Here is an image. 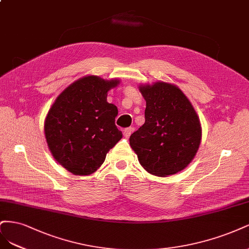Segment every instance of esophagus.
Listing matches in <instances>:
<instances>
[{"mask_svg": "<svg viewBox=\"0 0 249 249\" xmlns=\"http://www.w3.org/2000/svg\"><path fill=\"white\" fill-rule=\"evenodd\" d=\"M133 128L132 127H128V128H125V129L123 130V134H124V136L125 138H129L130 136V134L133 132Z\"/></svg>", "mask_w": 249, "mask_h": 249, "instance_id": "1", "label": "esophagus"}]
</instances>
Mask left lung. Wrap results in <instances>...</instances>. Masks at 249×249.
Instances as JSON below:
<instances>
[{"mask_svg": "<svg viewBox=\"0 0 249 249\" xmlns=\"http://www.w3.org/2000/svg\"><path fill=\"white\" fill-rule=\"evenodd\" d=\"M145 123L130 135V146L145 170L165 177L184 170L195 158L202 139L199 119L179 88L158 82L142 85Z\"/></svg>", "mask_w": 249, "mask_h": 249, "instance_id": "left-lung-1", "label": "left lung"}]
</instances>
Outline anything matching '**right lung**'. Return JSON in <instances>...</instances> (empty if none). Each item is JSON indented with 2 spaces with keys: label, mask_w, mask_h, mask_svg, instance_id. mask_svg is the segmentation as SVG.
<instances>
[{
  "label": "right lung",
  "mask_w": 249,
  "mask_h": 249,
  "mask_svg": "<svg viewBox=\"0 0 249 249\" xmlns=\"http://www.w3.org/2000/svg\"><path fill=\"white\" fill-rule=\"evenodd\" d=\"M119 84V79L84 76L67 87L47 113V146L53 158L73 175L97 171L122 139L115 124L118 108L107 101V92Z\"/></svg>",
  "instance_id": "obj_1"
}]
</instances>
